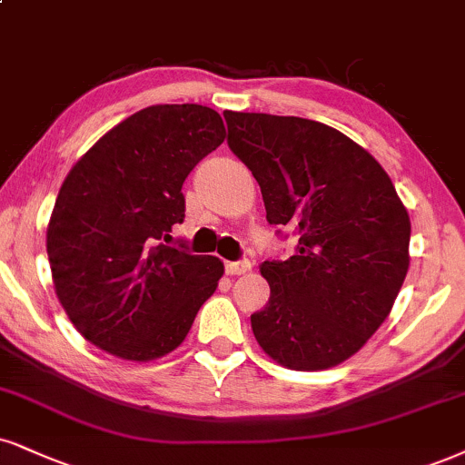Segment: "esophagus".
<instances>
[{
    "mask_svg": "<svg viewBox=\"0 0 465 465\" xmlns=\"http://www.w3.org/2000/svg\"><path fill=\"white\" fill-rule=\"evenodd\" d=\"M250 269V261H226V273L231 276H239V273H245Z\"/></svg>",
    "mask_w": 465,
    "mask_h": 465,
    "instance_id": "1",
    "label": "esophagus"
}]
</instances>
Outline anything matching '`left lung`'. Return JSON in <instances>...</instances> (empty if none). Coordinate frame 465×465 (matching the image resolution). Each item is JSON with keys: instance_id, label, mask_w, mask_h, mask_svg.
Returning <instances> with one entry per match:
<instances>
[{"instance_id": "obj_1", "label": "left lung", "mask_w": 465, "mask_h": 465, "mask_svg": "<svg viewBox=\"0 0 465 465\" xmlns=\"http://www.w3.org/2000/svg\"><path fill=\"white\" fill-rule=\"evenodd\" d=\"M223 118L267 222L297 237L291 259L261 265L272 293L252 331L289 369L341 364L386 321L408 276V211L386 170L341 131L297 116Z\"/></svg>"}]
</instances>
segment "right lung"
I'll list each match as a JSON object with an SVG mask.
<instances>
[{"label":"right lung","instance_id":"obj_1","mask_svg":"<svg viewBox=\"0 0 465 465\" xmlns=\"http://www.w3.org/2000/svg\"><path fill=\"white\" fill-rule=\"evenodd\" d=\"M222 116L193 103L153 105L73 165L47 228L57 300L85 341L124 360H154L185 341L223 265L170 248L185 217L183 183L222 144Z\"/></svg>","mask_w":465,"mask_h":465}]
</instances>
